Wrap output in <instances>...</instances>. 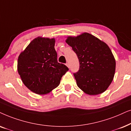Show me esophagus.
<instances>
[{
  "label": "esophagus",
  "mask_w": 131,
  "mask_h": 131,
  "mask_svg": "<svg viewBox=\"0 0 131 131\" xmlns=\"http://www.w3.org/2000/svg\"><path fill=\"white\" fill-rule=\"evenodd\" d=\"M66 65H67V67H68V68H69V63H66Z\"/></svg>",
  "instance_id": "1"
}]
</instances>
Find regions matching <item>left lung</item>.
Here are the masks:
<instances>
[{"label":"left lung","mask_w":131,"mask_h":131,"mask_svg":"<svg viewBox=\"0 0 131 131\" xmlns=\"http://www.w3.org/2000/svg\"><path fill=\"white\" fill-rule=\"evenodd\" d=\"M66 42L79 60V70L74 73L78 88L90 95L105 92L113 81L116 69V61L109 47L88 33L69 36Z\"/></svg>","instance_id":"left-lung-1"}]
</instances>
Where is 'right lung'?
I'll return each instance as SVG.
<instances>
[{"mask_svg": "<svg viewBox=\"0 0 131 131\" xmlns=\"http://www.w3.org/2000/svg\"><path fill=\"white\" fill-rule=\"evenodd\" d=\"M55 39H34L19 56L18 72L23 83L34 93H49L60 84L62 76L69 70L57 62Z\"/></svg>", "mask_w": 131, "mask_h": 131, "instance_id": "add662e5", "label": "right lung"}]
</instances>
